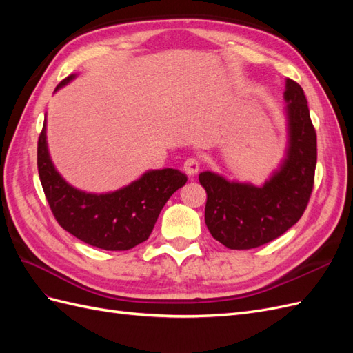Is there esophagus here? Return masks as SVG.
<instances>
[{
  "label": "esophagus",
  "mask_w": 353,
  "mask_h": 353,
  "mask_svg": "<svg viewBox=\"0 0 353 353\" xmlns=\"http://www.w3.org/2000/svg\"><path fill=\"white\" fill-rule=\"evenodd\" d=\"M199 169H200V163L194 157H190L184 162V170L188 176H194L199 172Z\"/></svg>",
  "instance_id": "1"
}]
</instances>
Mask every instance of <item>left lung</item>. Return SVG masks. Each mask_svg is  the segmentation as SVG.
<instances>
[{
	"instance_id": "left-lung-1",
	"label": "left lung",
	"mask_w": 353,
	"mask_h": 353,
	"mask_svg": "<svg viewBox=\"0 0 353 353\" xmlns=\"http://www.w3.org/2000/svg\"><path fill=\"white\" fill-rule=\"evenodd\" d=\"M284 101V157L262 184L228 179L212 170L199 175L208 194V230L228 249L259 248L280 237L301 219L311 197L316 134L301 85L285 79Z\"/></svg>"
}]
</instances>
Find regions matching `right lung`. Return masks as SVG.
Masks as SVG:
<instances>
[{"mask_svg":"<svg viewBox=\"0 0 353 353\" xmlns=\"http://www.w3.org/2000/svg\"><path fill=\"white\" fill-rule=\"evenodd\" d=\"M78 74L63 79L56 92ZM38 172L48 205L72 236L103 250H130L150 236L160 210L187 175L178 169H148L109 193H87L69 184L52 163L47 143V114L38 140Z\"/></svg>","mask_w":353,"mask_h":353,"instance_id":"add662e5","label":"right lung"}]
</instances>
